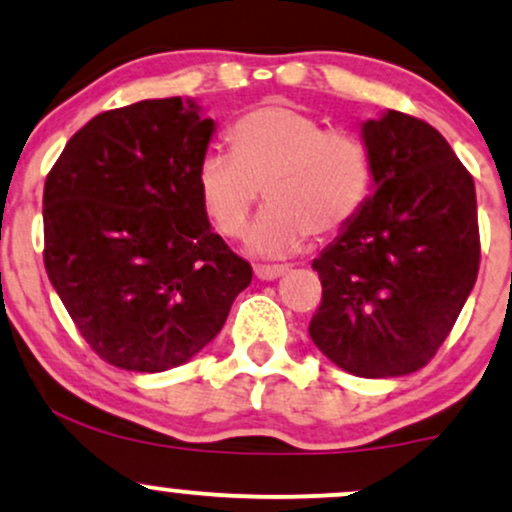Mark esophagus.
Here are the masks:
<instances>
[{"mask_svg": "<svg viewBox=\"0 0 512 512\" xmlns=\"http://www.w3.org/2000/svg\"><path fill=\"white\" fill-rule=\"evenodd\" d=\"M289 272L286 264H255V276L262 281H272L276 276Z\"/></svg>", "mask_w": 512, "mask_h": 512, "instance_id": "34e87169", "label": "esophagus"}]
</instances>
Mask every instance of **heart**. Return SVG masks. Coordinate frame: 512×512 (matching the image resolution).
Listing matches in <instances>:
<instances>
[{"label": "heart", "mask_w": 512, "mask_h": 512, "mask_svg": "<svg viewBox=\"0 0 512 512\" xmlns=\"http://www.w3.org/2000/svg\"><path fill=\"white\" fill-rule=\"evenodd\" d=\"M231 154L211 149L197 168V192L216 231L240 236L262 190L269 199L248 233L257 255H286L313 233L349 228L373 187L366 142L344 127H325L298 105H255L228 127Z\"/></svg>", "instance_id": "obj_1"}]
</instances>
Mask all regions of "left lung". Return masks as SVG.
<instances>
[{"label": "left lung", "instance_id": "left-lung-1", "mask_svg": "<svg viewBox=\"0 0 512 512\" xmlns=\"http://www.w3.org/2000/svg\"><path fill=\"white\" fill-rule=\"evenodd\" d=\"M375 192L313 262L322 301L310 339L361 378L424 368L479 274L477 192L428 122L399 110L363 125Z\"/></svg>", "mask_w": 512, "mask_h": 512}]
</instances>
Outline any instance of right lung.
I'll list each match as a JSON object with an SVG mask.
<instances>
[{"label": "right lung", "mask_w": 512, "mask_h": 512, "mask_svg": "<svg viewBox=\"0 0 512 512\" xmlns=\"http://www.w3.org/2000/svg\"><path fill=\"white\" fill-rule=\"evenodd\" d=\"M182 98L105 110L45 178V272L110 366L161 373L226 322L252 267L211 231L197 168L214 132Z\"/></svg>", "instance_id": "right-lung-1"}]
</instances>
